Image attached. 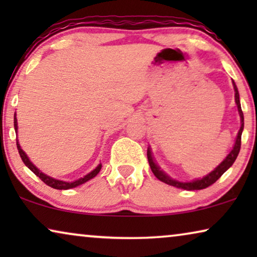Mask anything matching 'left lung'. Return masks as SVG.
I'll return each instance as SVG.
<instances>
[{
    "label": "left lung",
    "instance_id": "1",
    "mask_svg": "<svg viewBox=\"0 0 257 257\" xmlns=\"http://www.w3.org/2000/svg\"><path fill=\"white\" fill-rule=\"evenodd\" d=\"M233 85H234V90H235V101H236V105H237V108H238V113H240V117H241V127H240V131H238V133H237L236 142H235V145L233 147V150H231V152L228 154L226 159H224L222 163H221L219 166L215 168V170H214L213 172H210L209 174H207L206 177H203L202 179H195V180L189 181V182H182V181L174 180V179L168 177V175L165 173L164 171H161L159 166L157 165L156 160H154L151 150L147 149V159H149L150 167H151V170H152L153 174L156 175V177L159 179L160 181H163L167 185L174 186V187L186 189V191L203 189V188H207L210 185H213L214 182H215L217 179H219L221 175H222L224 172H226L228 168H229L231 165L234 164V161L236 160L237 154H238V152H240V149H241V135H242V131H243L244 122H243V112H242V110H241L240 96H238L237 87H236V85H235L234 82H233Z\"/></svg>",
    "mask_w": 257,
    "mask_h": 257
}]
</instances>
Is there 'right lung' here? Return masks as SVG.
<instances>
[{"label":"right lung","instance_id":"right-lung-1","mask_svg":"<svg viewBox=\"0 0 257 257\" xmlns=\"http://www.w3.org/2000/svg\"><path fill=\"white\" fill-rule=\"evenodd\" d=\"M14 127H15V131H17V119H16V114H15V118H14ZM17 145V150H19V153L21 156V159H22V161L24 164H26V166L29 168L30 171H33L35 174L37 175L38 178L41 179L42 181L44 182V184H47L48 186H50V187L55 188V189H69V188H73V187H77V186L82 185L84 184V182H86L87 180H90V179H92L96 177V175L99 173V171L101 170V164L98 165V166L94 168V170L91 172V173L86 174L85 177L84 178H80L78 179V180L76 181H72V182H66V181H62V180H57V179H54V178H50L48 177L47 174L42 173V172L38 170V168H36V166H34V164L31 163V161L29 160V158L27 157V154L24 153V151L21 149L20 144L19 142L16 143Z\"/></svg>","mask_w":257,"mask_h":257}]
</instances>
